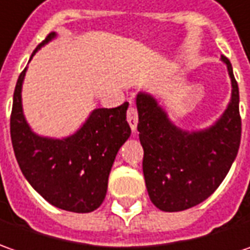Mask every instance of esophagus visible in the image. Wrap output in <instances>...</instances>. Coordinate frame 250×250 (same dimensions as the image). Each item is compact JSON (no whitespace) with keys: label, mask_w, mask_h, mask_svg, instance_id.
Segmentation results:
<instances>
[{"label":"esophagus","mask_w":250,"mask_h":250,"mask_svg":"<svg viewBox=\"0 0 250 250\" xmlns=\"http://www.w3.org/2000/svg\"><path fill=\"white\" fill-rule=\"evenodd\" d=\"M127 122L131 127V130L135 131L137 130V125H138V113H137V109L134 105H130V108L127 110Z\"/></svg>","instance_id":"34e87169"}]
</instances>
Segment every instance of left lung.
<instances>
[{"label":"left lung","mask_w":250,"mask_h":250,"mask_svg":"<svg viewBox=\"0 0 250 250\" xmlns=\"http://www.w3.org/2000/svg\"><path fill=\"white\" fill-rule=\"evenodd\" d=\"M221 61L231 79V99L209 128L183 130L151 94L137 95L142 171L148 195L160 210L181 211L208 199L237 158L241 142L239 90L229 61L224 55Z\"/></svg>","instance_id":"obj_1"}]
</instances>
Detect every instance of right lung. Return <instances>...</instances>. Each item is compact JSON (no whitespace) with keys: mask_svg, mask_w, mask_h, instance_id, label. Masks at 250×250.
Returning a JSON list of instances; mask_svg holds the SVG:
<instances>
[{"mask_svg":"<svg viewBox=\"0 0 250 250\" xmlns=\"http://www.w3.org/2000/svg\"><path fill=\"white\" fill-rule=\"evenodd\" d=\"M55 37L56 33L48 34L33 55ZM26 70L27 67L16 83L11 113V140L23 176L47 202L62 210L90 213L98 209L106 196L117 152L131 134L125 120L128 102L117 108L94 109L69 137H41L31 130L23 115Z\"/></svg>","mask_w":250,"mask_h":250,"instance_id":"right-lung-1","label":"right lung"}]
</instances>
